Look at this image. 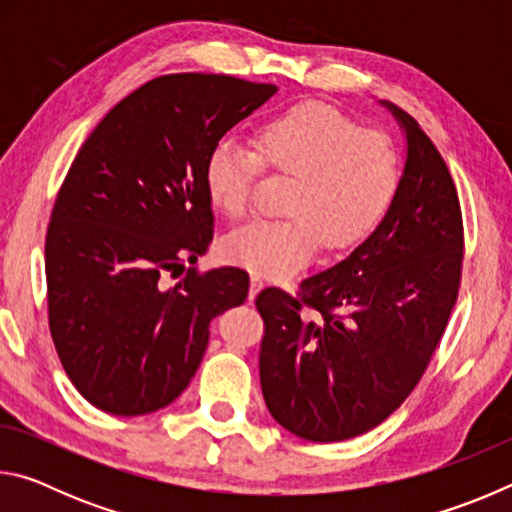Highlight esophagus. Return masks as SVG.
<instances>
[{"instance_id":"esophagus-1","label":"esophagus","mask_w":512,"mask_h":512,"mask_svg":"<svg viewBox=\"0 0 512 512\" xmlns=\"http://www.w3.org/2000/svg\"><path fill=\"white\" fill-rule=\"evenodd\" d=\"M262 289H264V280H262V277H257V275L250 277V293H248V298L255 300L257 293L262 291Z\"/></svg>"}]
</instances>
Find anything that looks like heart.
I'll list each match as a JSON object with an SVG mask.
<instances>
[{
  "label": "heart",
  "instance_id": "1",
  "mask_svg": "<svg viewBox=\"0 0 512 512\" xmlns=\"http://www.w3.org/2000/svg\"><path fill=\"white\" fill-rule=\"evenodd\" d=\"M255 151L235 140L214 146L205 187L214 210L237 221L248 212L259 169L289 176L282 219L241 225L223 239L230 264L287 277L318 253L350 248L375 228L400 185V153L381 131L357 128L325 103H300L259 126Z\"/></svg>",
  "mask_w": 512,
  "mask_h": 512
}]
</instances>
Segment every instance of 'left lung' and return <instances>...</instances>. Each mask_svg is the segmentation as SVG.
Returning <instances> with one entry per match:
<instances>
[{
	"label": "left lung",
	"mask_w": 512,
	"mask_h": 512,
	"mask_svg": "<svg viewBox=\"0 0 512 512\" xmlns=\"http://www.w3.org/2000/svg\"><path fill=\"white\" fill-rule=\"evenodd\" d=\"M400 124L406 158L391 205L343 262L300 284V298L257 296L266 332L259 379L273 418L311 443L361 436L418 384L461 284L463 219L445 160L418 121Z\"/></svg>",
	"instance_id": "1"
}]
</instances>
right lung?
Masks as SVG:
<instances>
[{"label":"right lung","mask_w":512,"mask_h":512,"mask_svg":"<svg viewBox=\"0 0 512 512\" xmlns=\"http://www.w3.org/2000/svg\"><path fill=\"white\" fill-rule=\"evenodd\" d=\"M277 92L223 74H169L112 108L60 187L45 244L49 329L67 377L112 415L164 409L201 366L210 323L248 296V273L189 268L214 235V146Z\"/></svg>","instance_id":"obj_1"}]
</instances>
